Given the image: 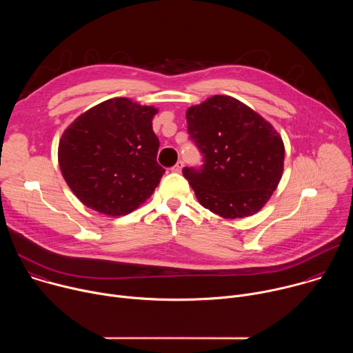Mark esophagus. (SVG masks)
<instances>
[{"mask_svg":"<svg viewBox=\"0 0 353 353\" xmlns=\"http://www.w3.org/2000/svg\"><path fill=\"white\" fill-rule=\"evenodd\" d=\"M183 168H184V163L180 161V162H177L174 166H173V172H176V173H180L181 170H183Z\"/></svg>","mask_w":353,"mask_h":353,"instance_id":"1","label":"esophagus"}]
</instances>
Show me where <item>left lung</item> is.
Instances as JSON below:
<instances>
[{
    "instance_id": "obj_1",
    "label": "left lung",
    "mask_w": 353,
    "mask_h": 353,
    "mask_svg": "<svg viewBox=\"0 0 353 353\" xmlns=\"http://www.w3.org/2000/svg\"><path fill=\"white\" fill-rule=\"evenodd\" d=\"M204 154L203 169H183L198 203L225 219L257 214L276 190L285 145L274 125L240 100L214 94L185 113Z\"/></svg>"
}]
</instances>
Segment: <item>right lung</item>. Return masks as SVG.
<instances>
[{
    "instance_id": "obj_1",
    "label": "right lung",
    "mask_w": 353,
    "mask_h": 353,
    "mask_svg": "<svg viewBox=\"0 0 353 353\" xmlns=\"http://www.w3.org/2000/svg\"><path fill=\"white\" fill-rule=\"evenodd\" d=\"M128 97H113L79 114L59 142L61 174L83 205L124 216L154 194L165 169L158 162V114Z\"/></svg>"
}]
</instances>
